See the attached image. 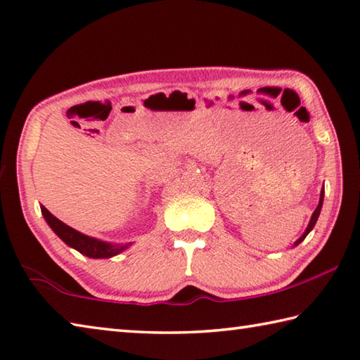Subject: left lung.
Wrapping results in <instances>:
<instances>
[{
	"mask_svg": "<svg viewBox=\"0 0 360 360\" xmlns=\"http://www.w3.org/2000/svg\"><path fill=\"white\" fill-rule=\"evenodd\" d=\"M323 200H324V187H323V191H321V195H319V202H318V206H316L315 211H313V214H311V219H310V221H309V225H307V228H305V231H304L302 236H300V238L296 240V243H294V247L302 243V240L307 238V234H309V233L313 230V226H315L316 220H318V217H319V212H321Z\"/></svg>",
	"mask_w": 360,
	"mask_h": 360,
	"instance_id": "8db88e82",
	"label": "left lung"
}]
</instances>
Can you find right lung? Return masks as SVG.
<instances>
[{"label":"right lung","instance_id":"right-lung-1","mask_svg":"<svg viewBox=\"0 0 360 360\" xmlns=\"http://www.w3.org/2000/svg\"><path fill=\"white\" fill-rule=\"evenodd\" d=\"M41 211H42L45 221H47L49 226L55 231L56 236L60 238L64 244H68L69 247L75 248L77 252H80L82 255H84V257L112 258L132 245V243L113 244V243H107V240H101V239L86 236V234H83L80 231L74 230V228H70L69 225L63 224L60 219H56L53 214H50L45 206H41Z\"/></svg>","mask_w":360,"mask_h":360}]
</instances>
